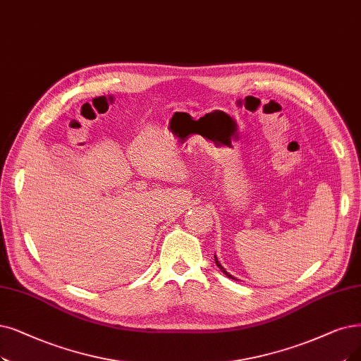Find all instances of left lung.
<instances>
[{
    "label": "left lung",
    "instance_id": "left-lung-1",
    "mask_svg": "<svg viewBox=\"0 0 361 361\" xmlns=\"http://www.w3.org/2000/svg\"><path fill=\"white\" fill-rule=\"evenodd\" d=\"M214 262H216V265H218V268H219V269H221V271H222V272L225 274V276H226L228 279H233V280H237V279H235L234 276H231V274H229V272H226V269H225V268H224V267L221 265V262L218 261V257H216V255H214Z\"/></svg>",
    "mask_w": 361,
    "mask_h": 361
}]
</instances>
